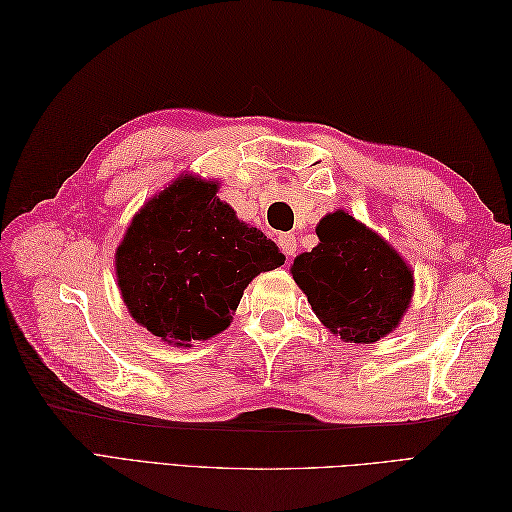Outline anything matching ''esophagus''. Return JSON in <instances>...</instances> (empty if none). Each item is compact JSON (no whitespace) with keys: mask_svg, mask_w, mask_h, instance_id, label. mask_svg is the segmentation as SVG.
Here are the masks:
<instances>
[{"mask_svg":"<svg viewBox=\"0 0 512 512\" xmlns=\"http://www.w3.org/2000/svg\"><path fill=\"white\" fill-rule=\"evenodd\" d=\"M277 245H280V250L284 252L286 258H292L294 252H297V237H294L292 232H282V235L277 237Z\"/></svg>","mask_w":512,"mask_h":512,"instance_id":"obj_1","label":"esophagus"}]
</instances>
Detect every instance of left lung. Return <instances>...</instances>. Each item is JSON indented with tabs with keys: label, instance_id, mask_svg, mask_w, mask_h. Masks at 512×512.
Masks as SVG:
<instances>
[{
	"label": "left lung",
	"instance_id": "1",
	"mask_svg": "<svg viewBox=\"0 0 512 512\" xmlns=\"http://www.w3.org/2000/svg\"><path fill=\"white\" fill-rule=\"evenodd\" d=\"M316 235L320 243L294 258L290 271L320 322L350 344L389 335L412 299L406 260L342 209L324 215Z\"/></svg>",
	"mask_w": 512,
	"mask_h": 512
}]
</instances>
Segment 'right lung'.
<instances>
[{
	"label": "right lung",
	"instance_id": "add662e5",
	"mask_svg": "<svg viewBox=\"0 0 512 512\" xmlns=\"http://www.w3.org/2000/svg\"><path fill=\"white\" fill-rule=\"evenodd\" d=\"M215 192L218 183L179 177L134 215L115 254L130 316L175 346L222 333L245 286L286 260Z\"/></svg>",
	"mask_w": 512,
	"mask_h": 512
}]
</instances>
